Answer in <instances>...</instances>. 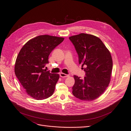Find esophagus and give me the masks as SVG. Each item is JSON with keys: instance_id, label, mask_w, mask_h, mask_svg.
<instances>
[{"instance_id": "34e87169", "label": "esophagus", "mask_w": 131, "mask_h": 131, "mask_svg": "<svg viewBox=\"0 0 131 131\" xmlns=\"http://www.w3.org/2000/svg\"><path fill=\"white\" fill-rule=\"evenodd\" d=\"M60 76L62 78H66V77H69V75L68 74H66L65 73H60Z\"/></svg>"}]
</instances>
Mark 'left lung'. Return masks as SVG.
<instances>
[{
    "label": "left lung",
    "mask_w": 131,
    "mask_h": 131,
    "mask_svg": "<svg viewBox=\"0 0 131 131\" xmlns=\"http://www.w3.org/2000/svg\"><path fill=\"white\" fill-rule=\"evenodd\" d=\"M69 38L78 54L79 63L86 67L83 79L73 76L72 94L82 101L94 100L104 93L110 83L113 69L111 54L95 36L81 33Z\"/></svg>",
    "instance_id": "8db88e82"
}]
</instances>
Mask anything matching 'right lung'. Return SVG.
<instances>
[{
	"label": "right lung",
	"mask_w": 131,
	"mask_h": 131,
	"mask_svg": "<svg viewBox=\"0 0 131 131\" xmlns=\"http://www.w3.org/2000/svg\"><path fill=\"white\" fill-rule=\"evenodd\" d=\"M64 39L48 35L38 36L27 41L17 55L15 76L27 94L35 100H45L53 94L60 76L43 68L49 63L50 53Z\"/></svg>",
	"instance_id": "1"
}]
</instances>
